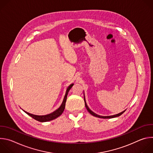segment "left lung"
I'll list each match as a JSON object with an SVG mask.
<instances>
[{
    "mask_svg": "<svg viewBox=\"0 0 153 153\" xmlns=\"http://www.w3.org/2000/svg\"><path fill=\"white\" fill-rule=\"evenodd\" d=\"M84 101H85V107L86 108V110H88V112H89L91 115H93V116H95V117H97L102 118V119H111V118H113V117H116L120 116V115H122V114L125 111H125H122V112H121V113H119V114H116V115L110 116H99V115H98V114H97L94 113V112H93V111L90 110V109L88 108V106H87V104H86V101H85V95H84Z\"/></svg>",
    "mask_w": 153,
    "mask_h": 153,
    "instance_id": "1",
    "label": "left lung"
}]
</instances>
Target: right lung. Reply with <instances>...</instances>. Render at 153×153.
<instances>
[{"mask_svg": "<svg viewBox=\"0 0 153 153\" xmlns=\"http://www.w3.org/2000/svg\"><path fill=\"white\" fill-rule=\"evenodd\" d=\"M73 85H74V83H72L68 87L67 89V91H66V93H65V97L63 98V100L60 106L57 109V110H56L53 113H52L51 114H47V115H45V116H37V115H34V114H30V113H28V112H27L24 110V111L25 113H27L28 115H29L30 116H31V117L34 119L35 120H36L37 121H39L40 122H48V121H50V120H52L53 119H56L57 117L60 116L62 114V113L63 112V111L65 110V103H66V101H67L68 93L69 91L70 90V89L72 88V86H73Z\"/></svg>", "mask_w": 153, "mask_h": 153, "instance_id": "add662e5", "label": "right lung"}]
</instances>
